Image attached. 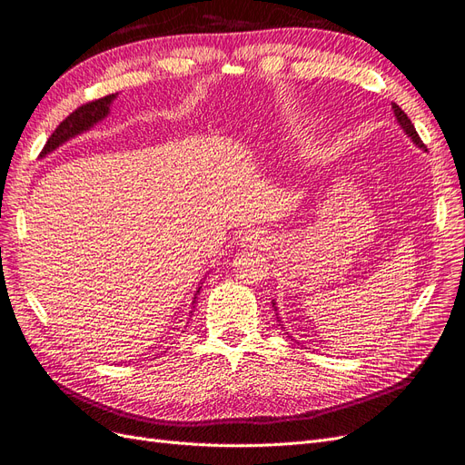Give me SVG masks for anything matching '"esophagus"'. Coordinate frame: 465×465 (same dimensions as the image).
Instances as JSON below:
<instances>
[{
  "label": "esophagus",
  "mask_w": 465,
  "mask_h": 465,
  "mask_svg": "<svg viewBox=\"0 0 465 465\" xmlns=\"http://www.w3.org/2000/svg\"><path fill=\"white\" fill-rule=\"evenodd\" d=\"M242 245L243 247H249V249H264L269 245V235L264 232H259V230H249L245 232V235L242 237Z\"/></svg>",
  "instance_id": "1"
}]
</instances>
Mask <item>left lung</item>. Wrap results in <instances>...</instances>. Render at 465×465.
Listing matches in <instances>:
<instances>
[{
    "mask_svg": "<svg viewBox=\"0 0 465 465\" xmlns=\"http://www.w3.org/2000/svg\"><path fill=\"white\" fill-rule=\"evenodd\" d=\"M391 109H393V114H395V118H397V123H400V126L403 128L405 134H407L411 140H413V143L417 145V148H420V150H427V145L422 143V140L419 138V134H417V130H415L413 123H411V118L401 111L400 104L391 103ZM272 308H274V312H276V322L281 323V327L286 331V327H284V325H282V322H281V317H278V310H276V302H274V300H272ZM284 335H288V331H286ZM288 337H290V335H288ZM292 341H294V339H292Z\"/></svg>",
    "mask_w": 465,
    "mask_h": 465,
    "instance_id": "8db88e82",
    "label": "left lung"
}]
</instances>
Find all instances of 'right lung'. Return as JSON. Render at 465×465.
<instances>
[{"instance_id":"right-lung-1","label":"right lung","mask_w":465,"mask_h":465,"mask_svg":"<svg viewBox=\"0 0 465 465\" xmlns=\"http://www.w3.org/2000/svg\"><path fill=\"white\" fill-rule=\"evenodd\" d=\"M116 95H118V93H113V95H107V97L97 99L93 103L82 104V107H79L77 111H74L68 118H65L64 123H60V126L54 132H52V136L48 138L45 150L41 152V157H46L48 153H52L56 148H60L62 143H65V142L79 136V134H84V132L91 130L97 123H101L103 118H107L109 113H111V104L116 99ZM198 292H201V288L196 290L194 300H193V308L196 303Z\"/></svg>"}]
</instances>
